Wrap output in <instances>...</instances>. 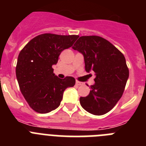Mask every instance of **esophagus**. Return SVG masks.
<instances>
[{"mask_svg":"<svg viewBox=\"0 0 146 146\" xmlns=\"http://www.w3.org/2000/svg\"><path fill=\"white\" fill-rule=\"evenodd\" d=\"M76 84L77 86H80V85H82L83 83L79 82V81H76Z\"/></svg>","mask_w":146,"mask_h":146,"instance_id":"1","label":"esophagus"}]
</instances>
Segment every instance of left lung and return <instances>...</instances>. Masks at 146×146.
<instances>
[{"instance_id":"left-lung-1","label":"left lung","mask_w":146,"mask_h":146,"mask_svg":"<svg viewBox=\"0 0 146 146\" xmlns=\"http://www.w3.org/2000/svg\"><path fill=\"white\" fill-rule=\"evenodd\" d=\"M73 49L84 56L86 72L93 70L96 74L89 95L80 97L82 107L94 115L107 113L122 97L128 79L124 55L98 35L81 36Z\"/></svg>"}]
</instances>
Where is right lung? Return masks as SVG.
Listing matches in <instances>:
<instances>
[{
    "label": "right lung",
    "mask_w": 146,
    "mask_h": 146,
    "mask_svg": "<svg viewBox=\"0 0 146 146\" xmlns=\"http://www.w3.org/2000/svg\"><path fill=\"white\" fill-rule=\"evenodd\" d=\"M78 38L76 35L41 34L21 50L16 77L21 94L35 112L46 113L57 108L66 88L74 86L73 77L59 79L52 67L57 64L61 52L73 46Z\"/></svg>",
    "instance_id": "right-lung-1"
}]
</instances>
